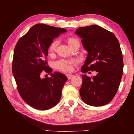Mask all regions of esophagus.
<instances>
[{
	"instance_id": "34e87169",
	"label": "esophagus",
	"mask_w": 134,
	"mask_h": 134,
	"mask_svg": "<svg viewBox=\"0 0 134 134\" xmlns=\"http://www.w3.org/2000/svg\"><path fill=\"white\" fill-rule=\"evenodd\" d=\"M66 76L67 77L68 79H71L74 76L72 75V74H66Z\"/></svg>"
}]
</instances>
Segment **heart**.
Returning <instances> with one entry per match:
<instances>
[{
    "label": "heart",
    "mask_w": 134,
    "mask_h": 134,
    "mask_svg": "<svg viewBox=\"0 0 134 134\" xmlns=\"http://www.w3.org/2000/svg\"><path fill=\"white\" fill-rule=\"evenodd\" d=\"M78 41L76 38H70L68 40V44L70 47L71 45L73 44L74 42ZM58 45V41L57 40H54L52 41L50 44L49 45L48 48V52L49 54H53L54 52L56 51ZM77 61L74 59H70V60H68V59H61V60H58L55 63V66L57 69L60 70V71L65 72H69L72 71V67L74 66L77 64Z\"/></svg>",
    "instance_id": "1"
}]
</instances>
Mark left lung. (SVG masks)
Wrapping results in <instances>:
<instances>
[{
    "label": "left lung",
    "mask_w": 134,
    "mask_h": 134,
    "mask_svg": "<svg viewBox=\"0 0 134 134\" xmlns=\"http://www.w3.org/2000/svg\"><path fill=\"white\" fill-rule=\"evenodd\" d=\"M75 33L82 38L84 48L88 52L81 71L97 72L93 77L82 75L81 98L89 105H105L116 94L123 74L119 42L112 32L96 25L80 27Z\"/></svg>",
    "instance_id": "8db88e82"
}]
</instances>
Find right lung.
<instances>
[{"mask_svg":"<svg viewBox=\"0 0 134 134\" xmlns=\"http://www.w3.org/2000/svg\"><path fill=\"white\" fill-rule=\"evenodd\" d=\"M43 24L34 25L15 45L12 60V73L22 99L32 107L47 110L58 103L67 77L60 72H53L47 56L48 48L55 37L66 32ZM43 72L50 78L41 79Z\"/></svg>","mask_w":134,"mask_h":134,"instance_id":"right-lung-1","label":"right lung"}]
</instances>
